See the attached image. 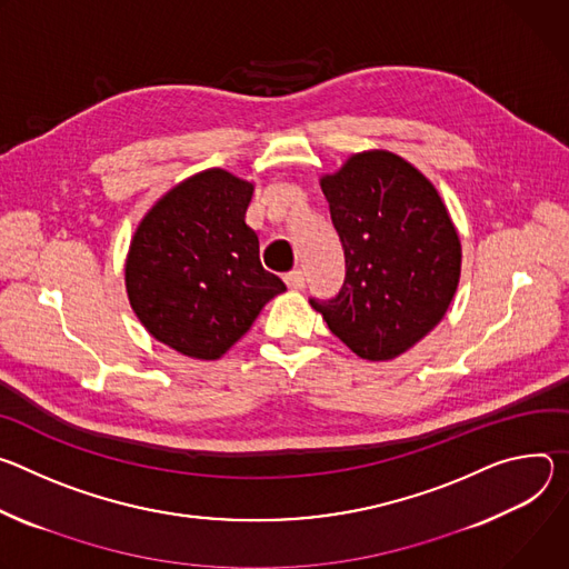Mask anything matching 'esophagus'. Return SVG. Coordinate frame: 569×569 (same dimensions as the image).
I'll return each instance as SVG.
<instances>
[{
    "label": "esophagus",
    "mask_w": 569,
    "mask_h": 569,
    "mask_svg": "<svg viewBox=\"0 0 569 569\" xmlns=\"http://www.w3.org/2000/svg\"><path fill=\"white\" fill-rule=\"evenodd\" d=\"M284 282L289 289H302L305 287V273L300 269H293L284 276Z\"/></svg>",
    "instance_id": "obj_1"
}]
</instances>
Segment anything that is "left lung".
<instances>
[{"label": "left lung", "instance_id": "1", "mask_svg": "<svg viewBox=\"0 0 569 569\" xmlns=\"http://www.w3.org/2000/svg\"><path fill=\"white\" fill-rule=\"evenodd\" d=\"M346 252V282L309 300L357 357L389 361L440 321L461 278V239L433 182L387 149L352 153L321 176Z\"/></svg>", "mask_w": 569, "mask_h": 569}]
</instances>
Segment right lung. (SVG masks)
<instances>
[{
    "label": "right lung",
    "instance_id": "1",
    "mask_svg": "<svg viewBox=\"0 0 569 569\" xmlns=\"http://www.w3.org/2000/svg\"><path fill=\"white\" fill-rule=\"evenodd\" d=\"M252 189L206 169L173 184L136 228L123 264L129 302L156 341L184 357H223L287 291L264 271L260 239L246 226Z\"/></svg>",
    "mask_w": 569,
    "mask_h": 569
}]
</instances>
